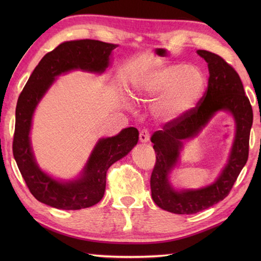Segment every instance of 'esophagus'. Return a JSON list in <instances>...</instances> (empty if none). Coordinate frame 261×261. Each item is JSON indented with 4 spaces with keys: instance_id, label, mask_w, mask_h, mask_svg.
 <instances>
[{
    "instance_id": "34e87169",
    "label": "esophagus",
    "mask_w": 261,
    "mask_h": 261,
    "mask_svg": "<svg viewBox=\"0 0 261 261\" xmlns=\"http://www.w3.org/2000/svg\"><path fill=\"white\" fill-rule=\"evenodd\" d=\"M139 139L141 142H148L150 140V134H149V131L147 129H143L140 131Z\"/></svg>"
}]
</instances>
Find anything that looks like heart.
<instances>
[{"instance_id":"1","label":"heart","mask_w":261,"mask_h":261,"mask_svg":"<svg viewBox=\"0 0 261 261\" xmlns=\"http://www.w3.org/2000/svg\"><path fill=\"white\" fill-rule=\"evenodd\" d=\"M206 84V77L199 68L173 64L146 76L138 85L136 96L143 99L158 97L152 107L154 118L174 122L185 118L197 107Z\"/></svg>"}]
</instances>
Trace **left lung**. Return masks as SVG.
I'll return each mask as SVG.
<instances>
[{"mask_svg":"<svg viewBox=\"0 0 261 261\" xmlns=\"http://www.w3.org/2000/svg\"><path fill=\"white\" fill-rule=\"evenodd\" d=\"M208 66V85L197 107L185 118L167 122L151 137L156 164L150 177L151 196L160 208L175 214H194L206 210L229 195L249 156V138L253 120L250 101L245 94L240 76L219 55L197 50ZM219 110H228L236 121V136L231 153L217 180L199 190L176 191L168 176L179 158L182 141L196 136Z\"/></svg>","mask_w":261,"mask_h":261,"instance_id":"obj_1","label":"left lung"}]
</instances>
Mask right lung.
Returning a JSON list of instances; mask_svg holds the SVG:
<instances>
[{
    "label": "right lung",
    "mask_w": 261,
    "mask_h": 261,
    "mask_svg": "<svg viewBox=\"0 0 261 261\" xmlns=\"http://www.w3.org/2000/svg\"><path fill=\"white\" fill-rule=\"evenodd\" d=\"M116 47L91 39L60 43L43 56L22 90L15 109L13 156L28 188L39 202L59 210H81L95 205L104 195L110 166L126 156L139 140V131L134 126L114 137L99 139L80 178L69 181L57 180L42 171L32 152L29 135L33 112L55 79L74 69L103 73Z\"/></svg>",
    "instance_id": "obj_1"
}]
</instances>
